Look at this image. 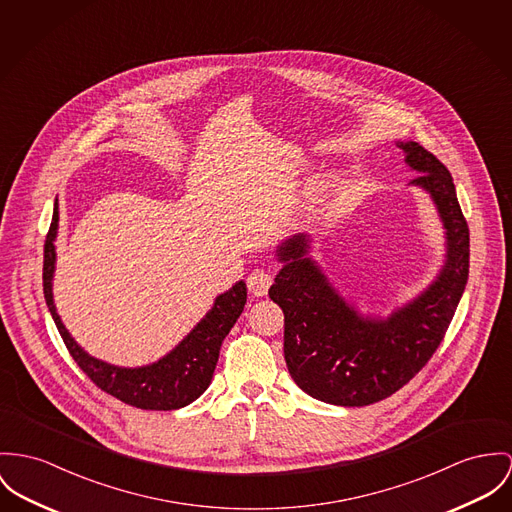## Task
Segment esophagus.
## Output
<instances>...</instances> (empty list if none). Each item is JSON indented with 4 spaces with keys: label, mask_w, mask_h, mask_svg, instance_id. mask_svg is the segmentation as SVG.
Instances as JSON below:
<instances>
[{
    "label": "esophagus",
    "mask_w": 512,
    "mask_h": 512,
    "mask_svg": "<svg viewBox=\"0 0 512 512\" xmlns=\"http://www.w3.org/2000/svg\"><path fill=\"white\" fill-rule=\"evenodd\" d=\"M273 284V276L263 269H255L247 276V286L255 296H265Z\"/></svg>",
    "instance_id": "esophagus-1"
}]
</instances>
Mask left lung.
<instances>
[{
  "mask_svg": "<svg viewBox=\"0 0 512 512\" xmlns=\"http://www.w3.org/2000/svg\"><path fill=\"white\" fill-rule=\"evenodd\" d=\"M433 197L446 230V261L433 284L386 319L364 317L308 257L310 237L278 247L282 269L269 290L284 312V358L300 390L319 401L362 407L401 390L444 339L470 273V230L450 171L417 142H397Z\"/></svg>",
  "mask_w": 512,
  "mask_h": 512,
  "instance_id": "left-lung-1",
  "label": "left lung"
}]
</instances>
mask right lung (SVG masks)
<instances>
[{"instance_id": "obj_1", "label": "right lung", "mask_w": 512, "mask_h": 512, "mask_svg": "<svg viewBox=\"0 0 512 512\" xmlns=\"http://www.w3.org/2000/svg\"><path fill=\"white\" fill-rule=\"evenodd\" d=\"M58 234V200L54 204L52 224L44 241V265L42 286L44 300L52 319L64 339L66 349L78 362L83 374L103 392L120 401L152 411H171L193 403L206 392L212 382V374L220 356V347L247 302V286L243 280L236 282L228 292L220 294L212 310L200 319L197 327L158 362L140 368H120L107 364L85 353L64 327L52 300V276H54V239Z\"/></svg>"}]
</instances>
